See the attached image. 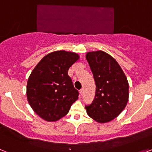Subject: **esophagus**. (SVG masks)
<instances>
[{
  "instance_id": "obj_1",
  "label": "esophagus",
  "mask_w": 152,
  "mask_h": 152,
  "mask_svg": "<svg viewBox=\"0 0 152 152\" xmlns=\"http://www.w3.org/2000/svg\"><path fill=\"white\" fill-rule=\"evenodd\" d=\"M80 95L84 94V89H80Z\"/></svg>"
}]
</instances>
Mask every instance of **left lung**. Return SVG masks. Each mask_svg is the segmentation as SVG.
I'll use <instances>...</instances> for the list:
<instances>
[{"label":"left lung","instance_id":"1","mask_svg":"<svg viewBox=\"0 0 152 152\" xmlns=\"http://www.w3.org/2000/svg\"><path fill=\"white\" fill-rule=\"evenodd\" d=\"M96 84V93L91 105L86 106L88 115L100 123L117 117L129 100V83L116 59L103 51L86 55Z\"/></svg>","mask_w":152,"mask_h":152}]
</instances>
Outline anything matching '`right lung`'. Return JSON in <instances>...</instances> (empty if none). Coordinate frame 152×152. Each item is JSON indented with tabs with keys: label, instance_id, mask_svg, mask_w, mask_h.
Masks as SVG:
<instances>
[{
	"label": "right lung",
	"instance_id": "obj_1",
	"mask_svg": "<svg viewBox=\"0 0 152 152\" xmlns=\"http://www.w3.org/2000/svg\"><path fill=\"white\" fill-rule=\"evenodd\" d=\"M79 59L77 53L60 50L46 55L31 72L26 86L29 105L42 119L55 122L68 113L78 98L68 69Z\"/></svg>",
	"mask_w": 152,
	"mask_h": 152
}]
</instances>
